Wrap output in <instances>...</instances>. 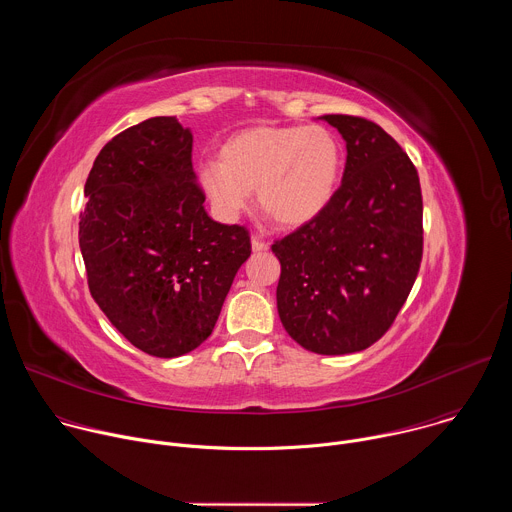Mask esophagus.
<instances>
[{"instance_id":"obj_1","label":"esophagus","mask_w":512,"mask_h":512,"mask_svg":"<svg viewBox=\"0 0 512 512\" xmlns=\"http://www.w3.org/2000/svg\"><path fill=\"white\" fill-rule=\"evenodd\" d=\"M251 247H253V251H255V253H265V251L269 249V243H265V241H261V239L253 237V241H251Z\"/></svg>"}]
</instances>
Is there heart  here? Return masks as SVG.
I'll list each match as a JSON object with an SVG mask.
<instances>
[{
    "label": "heart",
    "instance_id": "1",
    "mask_svg": "<svg viewBox=\"0 0 512 512\" xmlns=\"http://www.w3.org/2000/svg\"><path fill=\"white\" fill-rule=\"evenodd\" d=\"M342 145L322 125H253L229 135L218 162L198 170L212 210L231 221L255 190L259 210L281 229H300L332 202Z\"/></svg>",
    "mask_w": 512,
    "mask_h": 512
}]
</instances>
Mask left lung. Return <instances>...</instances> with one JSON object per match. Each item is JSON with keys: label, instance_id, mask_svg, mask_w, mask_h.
Wrapping results in <instances>:
<instances>
[{"label": "left lung", "instance_id": "8db88e82", "mask_svg": "<svg viewBox=\"0 0 512 512\" xmlns=\"http://www.w3.org/2000/svg\"><path fill=\"white\" fill-rule=\"evenodd\" d=\"M346 141L342 184L312 223L275 241L277 312L285 332L316 354L375 344L395 322L423 255L419 176L377 123L322 115Z\"/></svg>", "mask_w": 512, "mask_h": 512}]
</instances>
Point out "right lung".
I'll return each instance as SVG.
<instances>
[{"label":"right lung","mask_w":512,"mask_h":512,"mask_svg":"<svg viewBox=\"0 0 512 512\" xmlns=\"http://www.w3.org/2000/svg\"><path fill=\"white\" fill-rule=\"evenodd\" d=\"M85 196L79 245L109 322L158 358L200 346L251 255V237L206 214L190 129L152 117L121 131L99 152Z\"/></svg>","instance_id":"add662e5"}]
</instances>
